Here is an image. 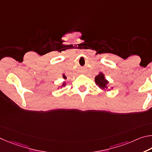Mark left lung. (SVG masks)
Returning a JSON list of instances; mask_svg holds the SVG:
<instances>
[{
    "mask_svg": "<svg viewBox=\"0 0 152 152\" xmlns=\"http://www.w3.org/2000/svg\"><path fill=\"white\" fill-rule=\"evenodd\" d=\"M95 81L97 86L99 87L100 89H102L103 90L108 89L107 84L109 83V82L107 80H106L105 79L104 75H103L102 73H100L98 75L95 77Z\"/></svg>",
    "mask_w": 152,
    "mask_h": 152,
    "instance_id": "obj_1",
    "label": "left lung"
}]
</instances>
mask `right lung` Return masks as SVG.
<instances>
[{"label": "right lung", "mask_w": 152, "mask_h": 152, "mask_svg": "<svg viewBox=\"0 0 152 152\" xmlns=\"http://www.w3.org/2000/svg\"><path fill=\"white\" fill-rule=\"evenodd\" d=\"M63 78L65 79H66V77L65 76H63ZM64 86H65V82H64V83L62 85V87H64Z\"/></svg>", "instance_id": "right-lung-1"}]
</instances>
